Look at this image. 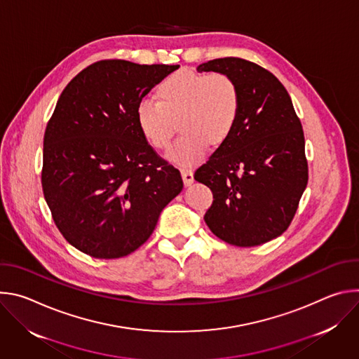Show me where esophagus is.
Returning a JSON list of instances; mask_svg holds the SVG:
<instances>
[{"mask_svg": "<svg viewBox=\"0 0 359 359\" xmlns=\"http://www.w3.org/2000/svg\"><path fill=\"white\" fill-rule=\"evenodd\" d=\"M182 177H183V182L186 186H190L194 182L193 172L190 169H182Z\"/></svg>", "mask_w": 359, "mask_h": 359, "instance_id": "obj_1", "label": "esophagus"}]
</instances>
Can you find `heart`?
I'll use <instances>...</instances> for the list:
<instances>
[{"label":"heart","mask_w":359,"mask_h":359,"mask_svg":"<svg viewBox=\"0 0 359 359\" xmlns=\"http://www.w3.org/2000/svg\"><path fill=\"white\" fill-rule=\"evenodd\" d=\"M156 99L139 102L136 123L151 147L165 150L179 121L183 135L168 153V159L179 166L197 165L210 144L226 143L240 114L237 85L224 74H173L158 85Z\"/></svg>","instance_id":"obj_1"}]
</instances>
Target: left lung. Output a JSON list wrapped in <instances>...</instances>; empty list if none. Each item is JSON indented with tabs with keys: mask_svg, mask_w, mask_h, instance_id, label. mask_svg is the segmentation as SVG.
Masks as SVG:
<instances>
[{
	"mask_svg": "<svg viewBox=\"0 0 359 359\" xmlns=\"http://www.w3.org/2000/svg\"><path fill=\"white\" fill-rule=\"evenodd\" d=\"M197 71L229 75L240 93L231 136L194 173L215 198L204 222L229 244L260 245L288 229L309 182L301 122L287 89L257 64L230 57Z\"/></svg>",
	"mask_w": 359,
	"mask_h": 359,
	"instance_id": "left-lung-1",
	"label": "left lung"
}]
</instances>
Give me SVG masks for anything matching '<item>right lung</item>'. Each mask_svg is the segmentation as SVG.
<instances>
[{
    "instance_id": "add662e5",
    "label": "right lung",
    "mask_w": 359,
    "mask_h": 359,
    "mask_svg": "<svg viewBox=\"0 0 359 359\" xmlns=\"http://www.w3.org/2000/svg\"><path fill=\"white\" fill-rule=\"evenodd\" d=\"M179 65L99 61L62 90L43 136L42 190L65 240L95 259H119L155 230L183 189L180 172L142 136L135 112Z\"/></svg>"
}]
</instances>
